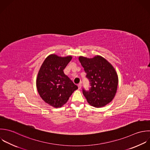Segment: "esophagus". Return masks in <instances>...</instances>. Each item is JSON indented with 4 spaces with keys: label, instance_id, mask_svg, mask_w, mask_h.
Here are the masks:
<instances>
[{
    "label": "esophagus",
    "instance_id": "1",
    "mask_svg": "<svg viewBox=\"0 0 150 150\" xmlns=\"http://www.w3.org/2000/svg\"><path fill=\"white\" fill-rule=\"evenodd\" d=\"M78 89H80L81 88V86H82V83H79L78 84Z\"/></svg>",
    "mask_w": 150,
    "mask_h": 150
}]
</instances>
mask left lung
<instances>
[{
	"label": "left lung",
	"instance_id": "obj_1",
	"mask_svg": "<svg viewBox=\"0 0 150 150\" xmlns=\"http://www.w3.org/2000/svg\"><path fill=\"white\" fill-rule=\"evenodd\" d=\"M79 60L90 82L89 91H82L88 102L95 108L106 106L113 100L117 89L118 76L114 67L99 55L92 58L81 56Z\"/></svg>",
	"mask_w": 150,
	"mask_h": 150
}]
</instances>
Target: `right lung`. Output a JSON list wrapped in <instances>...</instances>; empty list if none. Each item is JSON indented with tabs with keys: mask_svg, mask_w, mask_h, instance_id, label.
Segmentation results:
<instances>
[{
	"mask_svg": "<svg viewBox=\"0 0 150 150\" xmlns=\"http://www.w3.org/2000/svg\"><path fill=\"white\" fill-rule=\"evenodd\" d=\"M72 59L71 56H48L38 71L36 81L38 92L48 105L58 108L62 107L78 86L64 73V69Z\"/></svg>",
	"mask_w": 150,
	"mask_h": 150,
	"instance_id": "right-lung-1",
	"label": "right lung"
}]
</instances>
